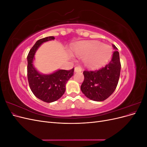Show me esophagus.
<instances>
[{"instance_id":"34e87169","label":"esophagus","mask_w":147,"mask_h":147,"mask_svg":"<svg viewBox=\"0 0 147 147\" xmlns=\"http://www.w3.org/2000/svg\"><path fill=\"white\" fill-rule=\"evenodd\" d=\"M82 70V69L81 68V67L80 66H77L75 67V72H81Z\"/></svg>"}]
</instances>
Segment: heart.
<instances>
[{
    "label": "heart",
    "mask_w": 147,
    "mask_h": 147,
    "mask_svg": "<svg viewBox=\"0 0 147 147\" xmlns=\"http://www.w3.org/2000/svg\"><path fill=\"white\" fill-rule=\"evenodd\" d=\"M77 56L84 57L85 64L89 67H97L107 61L112 55L110 46L98 42H83L74 48Z\"/></svg>",
    "instance_id": "heart-1"
}]
</instances>
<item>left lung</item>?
Segmentation results:
<instances>
[{"label":"left lung","mask_w":147,"mask_h":147,"mask_svg":"<svg viewBox=\"0 0 147 147\" xmlns=\"http://www.w3.org/2000/svg\"><path fill=\"white\" fill-rule=\"evenodd\" d=\"M115 49L112 59L98 70H84V81L81 90L88 98L94 101H103L113 94L118 83L121 63L117 48Z\"/></svg>","instance_id":"obj_1"}]
</instances>
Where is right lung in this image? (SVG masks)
Wrapping results in <instances>:
<instances>
[{"instance_id":"right-lung-1","label":"right lung","mask_w":147,"mask_h":147,"mask_svg":"<svg viewBox=\"0 0 147 147\" xmlns=\"http://www.w3.org/2000/svg\"><path fill=\"white\" fill-rule=\"evenodd\" d=\"M55 40L53 36L38 40L28 55V79L31 91L38 99L48 103L58 100L64 94L65 84L74 75V68L70 70H58L50 74H42L33 65L34 55L42 44Z\"/></svg>"}]
</instances>
